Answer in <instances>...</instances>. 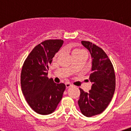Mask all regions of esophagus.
Instances as JSON below:
<instances>
[{
  "mask_svg": "<svg viewBox=\"0 0 131 131\" xmlns=\"http://www.w3.org/2000/svg\"><path fill=\"white\" fill-rule=\"evenodd\" d=\"M65 85H66V87H67V88H70V87L72 86V85L70 83H69V82H67V83H66Z\"/></svg>",
  "mask_w": 131,
  "mask_h": 131,
  "instance_id": "34e87169",
  "label": "esophagus"
}]
</instances>
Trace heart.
Returning a JSON list of instances; mask_svg holds the SVG:
<instances>
[{"label": "heart", "instance_id": "obj_1", "mask_svg": "<svg viewBox=\"0 0 131 131\" xmlns=\"http://www.w3.org/2000/svg\"><path fill=\"white\" fill-rule=\"evenodd\" d=\"M81 52H85V51H84L83 50H81V49H74V50H73V55L76 53H81Z\"/></svg>", "mask_w": 131, "mask_h": 131}]
</instances>
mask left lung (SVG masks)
I'll return each instance as SVG.
<instances>
[{
    "mask_svg": "<svg viewBox=\"0 0 131 131\" xmlns=\"http://www.w3.org/2000/svg\"><path fill=\"white\" fill-rule=\"evenodd\" d=\"M90 52L92 58V73L89 79L91 89L81 91L78 105L81 113L87 117L102 113L111 102L115 91L116 79L113 64L101 48L89 41H81Z\"/></svg>",
    "mask_w": 131,
    "mask_h": 131,
    "instance_id": "8db88e82",
    "label": "left lung"
}]
</instances>
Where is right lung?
<instances>
[{
    "instance_id": "obj_1",
    "label": "right lung",
    "mask_w": 131,
    "mask_h": 131,
    "mask_svg": "<svg viewBox=\"0 0 131 131\" xmlns=\"http://www.w3.org/2000/svg\"><path fill=\"white\" fill-rule=\"evenodd\" d=\"M64 41L50 39L33 49L24 62L21 73L22 92L30 107L37 113L47 115L57 108L66 85L47 77L49 65Z\"/></svg>"
}]
</instances>
